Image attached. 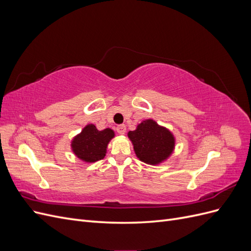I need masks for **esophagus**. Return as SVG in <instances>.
I'll use <instances>...</instances> for the list:
<instances>
[{"label":"esophagus","instance_id":"1","mask_svg":"<svg viewBox=\"0 0 251 251\" xmlns=\"http://www.w3.org/2000/svg\"><path fill=\"white\" fill-rule=\"evenodd\" d=\"M117 132L120 134V135H124L126 133V126L125 125H119L117 127H116Z\"/></svg>","mask_w":251,"mask_h":251}]
</instances>
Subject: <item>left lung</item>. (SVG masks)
I'll use <instances>...</instances> for the list:
<instances>
[{
  "instance_id": "left-lung-1",
  "label": "left lung",
  "mask_w": 251,
  "mask_h": 251,
  "mask_svg": "<svg viewBox=\"0 0 251 251\" xmlns=\"http://www.w3.org/2000/svg\"><path fill=\"white\" fill-rule=\"evenodd\" d=\"M127 136L133 143L136 156L148 164L161 163L171 156L175 148L173 134L151 119L142 121Z\"/></svg>"
}]
</instances>
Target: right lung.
<instances>
[{
  "instance_id": "1",
  "label": "right lung",
  "mask_w": 251,
  "mask_h": 251,
  "mask_svg": "<svg viewBox=\"0 0 251 251\" xmlns=\"http://www.w3.org/2000/svg\"><path fill=\"white\" fill-rule=\"evenodd\" d=\"M113 137L114 131L111 128L98 131L94 125H88L80 134L73 138L72 151L85 162L101 160L107 153L108 143Z\"/></svg>"
}]
</instances>
